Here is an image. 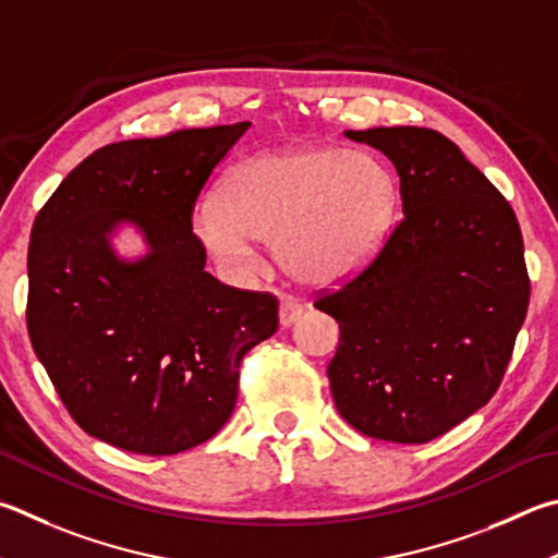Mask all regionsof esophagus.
Returning <instances> with one entry per match:
<instances>
[{"instance_id":"1","label":"esophagus","mask_w":558,"mask_h":558,"mask_svg":"<svg viewBox=\"0 0 558 558\" xmlns=\"http://www.w3.org/2000/svg\"><path fill=\"white\" fill-rule=\"evenodd\" d=\"M278 317H280V327L288 329L302 317V305H298L295 300H280Z\"/></svg>"}]
</instances>
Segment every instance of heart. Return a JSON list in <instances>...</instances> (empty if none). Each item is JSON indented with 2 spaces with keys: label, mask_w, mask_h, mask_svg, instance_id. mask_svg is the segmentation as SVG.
Listing matches in <instances>:
<instances>
[{
  "label": "heart",
  "mask_w": 558,
  "mask_h": 558,
  "mask_svg": "<svg viewBox=\"0 0 558 558\" xmlns=\"http://www.w3.org/2000/svg\"><path fill=\"white\" fill-rule=\"evenodd\" d=\"M395 207L398 182L380 160L302 146L241 160L221 178L215 207L199 209L192 227L205 251L234 270H256V241H272L290 278L327 286L378 248Z\"/></svg>",
  "instance_id": "1"
}]
</instances>
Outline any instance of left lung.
I'll use <instances>...</instances> for the list:
<instances>
[{
	"label": "left lung",
	"instance_id": "left-lung-1",
	"mask_svg": "<svg viewBox=\"0 0 558 558\" xmlns=\"http://www.w3.org/2000/svg\"><path fill=\"white\" fill-rule=\"evenodd\" d=\"M343 136L395 166L404 217L356 278L314 302L341 331L327 368L333 404L366 437L424 444L498 390L530 305L522 231L508 199L439 131Z\"/></svg>",
	"mask_w": 558,
	"mask_h": 558
}]
</instances>
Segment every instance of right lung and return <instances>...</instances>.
<instances>
[{
	"label": "right lung",
	"instance_id": "obj_1",
	"mask_svg": "<svg viewBox=\"0 0 558 558\" xmlns=\"http://www.w3.org/2000/svg\"><path fill=\"white\" fill-rule=\"evenodd\" d=\"M248 121L119 141L87 156L38 211L28 337L89 437L170 456L207 441L236 404L241 359L278 329V300L221 286L192 234L202 185ZM134 228L145 253L121 257Z\"/></svg>",
	"mask_w": 558,
	"mask_h": 558
}]
</instances>
